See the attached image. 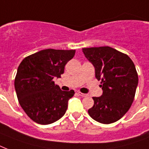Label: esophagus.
<instances>
[{"label":"esophagus","mask_w":149,"mask_h":149,"mask_svg":"<svg viewBox=\"0 0 149 149\" xmlns=\"http://www.w3.org/2000/svg\"><path fill=\"white\" fill-rule=\"evenodd\" d=\"M78 95L80 96V97H86V96H87V94H86V93H81V92H78Z\"/></svg>","instance_id":"esophagus-1"}]
</instances>
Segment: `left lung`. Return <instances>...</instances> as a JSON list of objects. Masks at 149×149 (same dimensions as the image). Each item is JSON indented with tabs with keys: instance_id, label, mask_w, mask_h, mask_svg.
<instances>
[{
	"instance_id": "8db88e82",
	"label": "left lung",
	"mask_w": 149,
	"mask_h": 149,
	"mask_svg": "<svg viewBox=\"0 0 149 149\" xmlns=\"http://www.w3.org/2000/svg\"><path fill=\"white\" fill-rule=\"evenodd\" d=\"M84 56L95 68L103 94L93 97L89 115L97 122L111 124L127 113L134 100L139 77L130 57L109 46L84 48Z\"/></svg>"
}]
</instances>
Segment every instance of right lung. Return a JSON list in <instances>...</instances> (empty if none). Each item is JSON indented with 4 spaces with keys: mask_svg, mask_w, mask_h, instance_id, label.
<instances>
[{
    "mask_svg": "<svg viewBox=\"0 0 149 149\" xmlns=\"http://www.w3.org/2000/svg\"><path fill=\"white\" fill-rule=\"evenodd\" d=\"M76 50L48 49L29 56L17 68L15 88L19 104L35 122L49 125L60 119L74 91H63L53 81L60 78Z\"/></svg>",
    "mask_w": 149,
    "mask_h": 149,
    "instance_id": "1",
    "label": "right lung"
}]
</instances>
